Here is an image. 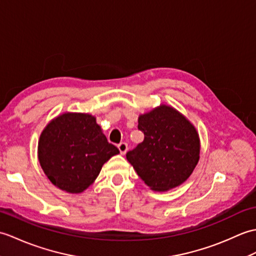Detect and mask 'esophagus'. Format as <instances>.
I'll list each match as a JSON object with an SVG mask.
<instances>
[{"mask_svg":"<svg viewBox=\"0 0 256 256\" xmlns=\"http://www.w3.org/2000/svg\"><path fill=\"white\" fill-rule=\"evenodd\" d=\"M118 149H119V151H120L122 154H124V153H126L128 150V144L126 142H120L118 144Z\"/></svg>","mask_w":256,"mask_h":256,"instance_id":"obj_1","label":"esophagus"}]
</instances>
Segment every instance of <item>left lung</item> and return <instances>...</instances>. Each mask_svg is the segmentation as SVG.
Wrapping results in <instances>:
<instances>
[{
	"instance_id": "8db88e82",
	"label": "left lung",
	"mask_w": 256,
	"mask_h": 256,
	"mask_svg": "<svg viewBox=\"0 0 256 256\" xmlns=\"http://www.w3.org/2000/svg\"><path fill=\"white\" fill-rule=\"evenodd\" d=\"M138 129L144 139L126 156L151 190H168L190 178L200 148L196 129L184 116L162 105L141 115Z\"/></svg>"
}]
</instances>
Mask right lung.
<instances>
[{"instance_id":"obj_1","label":"right lung","mask_w":256,"mask_h":256,"mask_svg":"<svg viewBox=\"0 0 256 256\" xmlns=\"http://www.w3.org/2000/svg\"><path fill=\"white\" fill-rule=\"evenodd\" d=\"M95 117L64 114L48 124L38 142V158L51 183L72 194L93 183L103 164L118 154Z\"/></svg>"}]
</instances>
